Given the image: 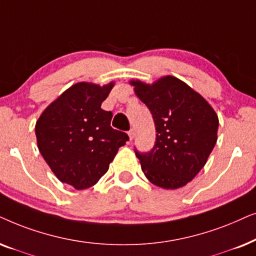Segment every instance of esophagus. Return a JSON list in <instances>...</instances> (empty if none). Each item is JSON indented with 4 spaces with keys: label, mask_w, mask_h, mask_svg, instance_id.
<instances>
[{
    "label": "esophagus",
    "mask_w": 256,
    "mask_h": 256,
    "mask_svg": "<svg viewBox=\"0 0 256 256\" xmlns=\"http://www.w3.org/2000/svg\"><path fill=\"white\" fill-rule=\"evenodd\" d=\"M134 134H136V132H134V128H132V130H130L128 131V137H130V139L132 140V139L134 138Z\"/></svg>",
    "instance_id": "obj_1"
}]
</instances>
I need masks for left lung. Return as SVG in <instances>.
Listing matches in <instances>:
<instances>
[{
	"instance_id": "8db88e82",
	"label": "left lung",
	"mask_w": 256,
	"mask_h": 256,
	"mask_svg": "<svg viewBox=\"0 0 256 256\" xmlns=\"http://www.w3.org/2000/svg\"><path fill=\"white\" fill-rule=\"evenodd\" d=\"M154 120L156 144L139 153L142 170L153 185L176 190L200 172L218 139L219 118L210 104L185 82L162 76L152 84L130 80Z\"/></svg>"
}]
</instances>
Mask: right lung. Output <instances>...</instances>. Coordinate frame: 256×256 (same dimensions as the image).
Returning <instances> with one entry per match:
<instances>
[{
	"instance_id": "1",
	"label": "right lung",
	"mask_w": 256,
	"mask_h": 256,
	"mask_svg": "<svg viewBox=\"0 0 256 256\" xmlns=\"http://www.w3.org/2000/svg\"><path fill=\"white\" fill-rule=\"evenodd\" d=\"M114 85L74 84L36 122L40 154L60 182L76 190L96 185L128 140L125 132L111 128V112L100 108Z\"/></svg>"
}]
</instances>
